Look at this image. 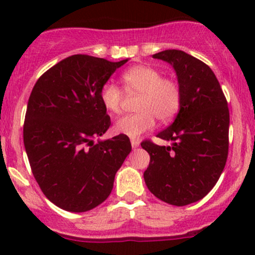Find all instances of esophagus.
<instances>
[{
	"mask_svg": "<svg viewBox=\"0 0 255 255\" xmlns=\"http://www.w3.org/2000/svg\"><path fill=\"white\" fill-rule=\"evenodd\" d=\"M130 144H132V146L133 148H138V146H139V140H137V139H132L130 140Z\"/></svg>",
	"mask_w": 255,
	"mask_h": 255,
	"instance_id": "obj_1",
	"label": "esophagus"
}]
</instances>
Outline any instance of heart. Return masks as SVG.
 <instances>
[{
    "instance_id": "heart-1",
    "label": "heart",
    "mask_w": 255,
    "mask_h": 255,
    "mask_svg": "<svg viewBox=\"0 0 255 255\" xmlns=\"http://www.w3.org/2000/svg\"><path fill=\"white\" fill-rule=\"evenodd\" d=\"M122 84L127 92H140L137 110L126 115L115 123V132L129 138H138L159 121H168L175 116L181 104V90L177 82L163 79L158 69L138 65L128 69L122 75ZM122 91L112 82H107L100 91V100L105 109L118 113L122 104Z\"/></svg>"
}]
</instances>
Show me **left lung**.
Wrapping results in <instances>:
<instances>
[{
	"instance_id": "left-lung-1",
	"label": "left lung",
	"mask_w": 255,
	"mask_h": 255,
	"mask_svg": "<svg viewBox=\"0 0 255 255\" xmlns=\"http://www.w3.org/2000/svg\"><path fill=\"white\" fill-rule=\"evenodd\" d=\"M153 58L175 70L181 104L174 122L156 135L171 145L140 144L150 155L144 181L161 201L186 206L204 199L225 169L230 111L217 78L201 60L176 49Z\"/></svg>"
}]
</instances>
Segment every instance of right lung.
<instances>
[{"mask_svg":"<svg viewBox=\"0 0 255 255\" xmlns=\"http://www.w3.org/2000/svg\"><path fill=\"white\" fill-rule=\"evenodd\" d=\"M127 61L71 55L33 87L23 127L25 153L43 194L63 210L86 212L102 204L132 150L122 134L94 142L111 126L100 91Z\"/></svg>","mask_w":255,"mask_h":255,"instance_id":"right-lung-1","label":"right lung"}]
</instances>
